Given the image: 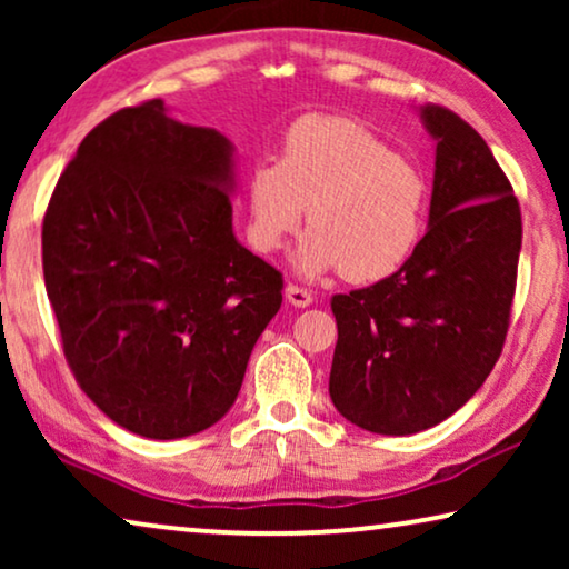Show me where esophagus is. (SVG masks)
I'll return each mask as SVG.
<instances>
[{"instance_id":"obj_1","label":"esophagus","mask_w":569,"mask_h":569,"mask_svg":"<svg viewBox=\"0 0 569 569\" xmlns=\"http://www.w3.org/2000/svg\"><path fill=\"white\" fill-rule=\"evenodd\" d=\"M284 298L290 300V306H295V308L313 306V292L306 290V287H298V284H287Z\"/></svg>"}]
</instances>
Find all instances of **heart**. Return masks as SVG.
Listing matches in <instances>:
<instances>
[{
	"instance_id": "1",
	"label": "heart",
	"mask_w": 569,
	"mask_h": 569,
	"mask_svg": "<svg viewBox=\"0 0 569 569\" xmlns=\"http://www.w3.org/2000/svg\"><path fill=\"white\" fill-rule=\"evenodd\" d=\"M292 269L316 279L345 271L378 282L399 271L422 238L427 178L370 129L341 116H306L284 137L279 162L248 176L251 240L274 253L306 220Z\"/></svg>"
}]
</instances>
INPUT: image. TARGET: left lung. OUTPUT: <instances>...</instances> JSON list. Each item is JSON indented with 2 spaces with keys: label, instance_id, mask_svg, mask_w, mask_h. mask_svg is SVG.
Instances as JSON below:
<instances>
[{
  "label": "left lung",
  "instance_id": "left-lung-1",
  "mask_svg": "<svg viewBox=\"0 0 569 569\" xmlns=\"http://www.w3.org/2000/svg\"><path fill=\"white\" fill-rule=\"evenodd\" d=\"M419 119L435 142L427 232L380 282L337 295L329 393L349 422L415 435L479 391L508 333L520 207L485 139L440 106Z\"/></svg>",
  "mask_w": 569,
  "mask_h": 569
}]
</instances>
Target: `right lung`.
<instances>
[{"instance_id": "obj_1", "label": "right lung", "mask_w": 569, "mask_h": 569, "mask_svg": "<svg viewBox=\"0 0 569 569\" xmlns=\"http://www.w3.org/2000/svg\"><path fill=\"white\" fill-rule=\"evenodd\" d=\"M236 144L162 100L108 116L43 217V279L92 403L152 440L228 415L282 306V274L232 230Z\"/></svg>"}]
</instances>
